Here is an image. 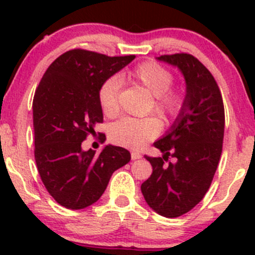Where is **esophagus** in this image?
<instances>
[{
    "label": "esophagus",
    "mask_w": 255,
    "mask_h": 255,
    "mask_svg": "<svg viewBox=\"0 0 255 255\" xmlns=\"http://www.w3.org/2000/svg\"><path fill=\"white\" fill-rule=\"evenodd\" d=\"M130 158H132V160H137V159H140V158H142V154L138 153V151H134V150H133L132 153H130Z\"/></svg>",
    "instance_id": "obj_1"
}]
</instances>
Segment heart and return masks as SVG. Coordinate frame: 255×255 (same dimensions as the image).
Masks as SVG:
<instances>
[{
	"instance_id": "heart-1",
	"label": "heart",
	"mask_w": 255,
	"mask_h": 255,
	"mask_svg": "<svg viewBox=\"0 0 255 255\" xmlns=\"http://www.w3.org/2000/svg\"><path fill=\"white\" fill-rule=\"evenodd\" d=\"M128 78L140 82L155 96L154 109L166 120H175L184 107V96L171 89L174 76L170 70L155 61H144L128 71ZM121 80L117 76L106 79L99 89V104L109 117L117 115L120 109ZM161 130V122L156 117H123L112 123L110 139L127 148H140L154 139Z\"/></svg>"
}]
</instances>
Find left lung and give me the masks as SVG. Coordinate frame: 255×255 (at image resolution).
Masks as SVG:
<instances>
[{
	"instance_id": "obj_1",
	"label": "left lung",
	"mask_w": 255,
	"mask_h": 255,
	"mask_svg": "<svg viewBox=\"0 0 255 255\" xmlns=\"http://www.w3.org/2000/svg\"><path fill=\"white\" fill-rule=\"evenodd\" d=\"M177 66L186 81L182 111L154 146L163 156L144 155L153 173L140 190L156 213L179 217L192 210L206 195L217 170L225 134V107L212 74L191 54L158 56ZM171 156L177 159L173 164Z\"/></svg>"
}]
</instances>
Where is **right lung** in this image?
Listing matches in <instances>:
<instances>
[{"label":"right lung","instance_id":"right-lung-1","mask_svg":"<svg viewBox=\"0 0 255 255\" xmlns=\"http://www.w3.org/2000/svg\"><path fill=\"white\" fill-rule=\"evenodd\" d=\"M134 58L73 49L49 65L35 90V163L45 189L61 206L81 210L95 204L112 174L130 160L122 146L106 145L96 154L82 150L81 143L104 121L99 104L102 82Z\"/></svg>","mask_w":255,"mask_h":255}]
</instances>
